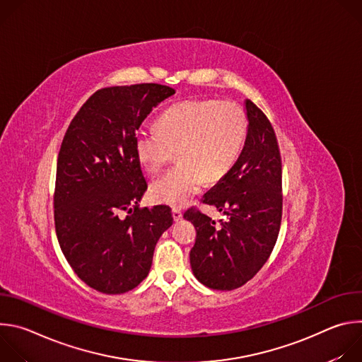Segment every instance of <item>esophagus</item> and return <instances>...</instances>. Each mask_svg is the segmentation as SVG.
<instances>
[{"label": "esophagus", "mask_w": 362, "mask_h": 362, "mask_svg": "<svg viewBox=\"0 0 362 362\" xmlns=\"http://www.w3.org/2000/svg\"><path fill=\"white\" fill-rule=\"evenodd\" d=\"M172 216H173V221H175V222H179V221L182 219V216H183V214H182L180 209H173V211H172Z\"/></svg>", "instance_id": "1"}]
</instances>
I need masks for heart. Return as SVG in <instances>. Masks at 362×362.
Segmentation results:
<instances>
[{
    "mask_svg": "<svg viewBox=\"0 0 362 362\" xmlns=\"http://www.w3.org/2000/svg\"><path fill=\"white\" fill-rule=\"evenodd\" d=\"M247 133V119L233 101L187 100L166 109L158 127H140L133 137L136 158L151 175L175 156L180 160L150 187L153 200L182 208L204 180L215 182L233 166Z\"/></svg>",
    "mask_w": 362,
    "mask_h": 362,
    "instance_id": "1",
    "label": "heart"
}]
</instances>
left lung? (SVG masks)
<instances>
[{
    "label": "left lung",
    "mask_w": 362,
    "mask_h": 362,
    "mask_svg": "<svg viewBox=\"0 0 362 362\" xmlns=\"http://www.w3.org/2000/svg\"><path fill=\"white\" fill-rule=\"evenodd\" d=\"M247 134L230 170L203 196L228 219L216 222L196 209L183 218L196 228L190 267L199 282L232 291L268 261L282 219V163L276 136L264 112L245 101Z\"/></svg>",
    "instance_id": "obj_1"
}]
</instances>
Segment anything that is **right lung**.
I'll use <instances>...</instances> for the list:
<instances>
[{"label":"right lung","instance_id":"add662e5","mask_svg":"<svg viewBox=\"0 0 362 362\" xmlns=\"http://www.w3.org/2000/svg\"><path fill=\"white\" fill-rule=\"evenodd\" d=\"M175 94L143 83L97 90L71 120L57 160L54 223L77 276L103 293H124L147 275L172 223L169 206L139 208L147 189L133 137L147 115ZM122 211L128 216L120 218Z\"/></svg>","mask_w":362,"mask_h":362}]
</instances>
